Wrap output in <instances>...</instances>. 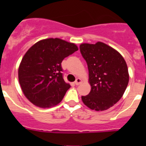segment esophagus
<instances>
[{
  "label": "esophagus",
  "instance_id": "esophagus-1",
  "mask_svg": "<svg viewBox=\"0 0 146 146\" xmlns=\"http://www.w3.org/2000/svg\"><path fill=\"white\" fill-rule=\"evenodd\" d=\"M81 82H82V81H81V80L80 79V78H77L75 80V82H74V84H75L76 86H78V85L80 84Z\"/></svg>",
  "mask_w": 146,
  "mask_h": 146
}]
</instances>
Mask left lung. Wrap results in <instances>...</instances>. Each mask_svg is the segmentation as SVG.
<instances>
[{
    "instance_id": "left-lung-1",
    "label": "left lung",
    "mask_w": 146,
    "mask_h": 146,
    "mask_svg": "<svg viewBox=\"0 0 146 146\" xmlns=\"http://www.w3.org/2000/svg\"><path fill=\"white\" fill-rule=\"evenodd\" d=\"M80 50L87 63L91 90L82 96L88 108L96 111L113 106L122 97L129 82L127 65L122 55L102 42L82 44Z\"/></svg>"
}]
</instances>
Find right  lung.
Wrapping results in <instances>:
<instances>
[{
	"mask_svg": "<svg viewBox=\"0 0 146 146\" xmlns=\"http://www.w3.org/2000/svg\"><path fill=\"white\" fill-rule=\"evenodd\" d=\"M77 50L74 44L51 38L36 42L27 51L18 77L23 94L31 102L46 108L61 102L71 87L64 80L61 62Z\"/></svg>",
	"mask_w": 146,
	"mask_h": 146,
	"instance_id": "obj_1",
	"label": "right lung"
}]
</instances>
